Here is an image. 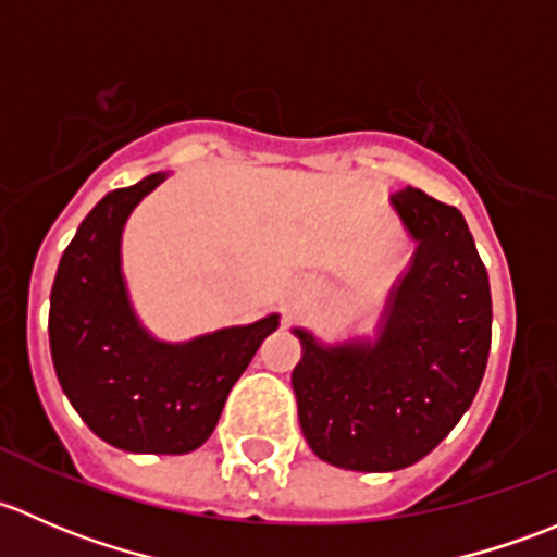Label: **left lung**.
Masks as SVG:
<instances>
[{"mask_svg":"<svg viewBox=\"0 0 557 557\" xmlns=\"http://www.w3.org/2000/svg\"><path fill=\"white\" fill-rule=\"evenodd\" d=\"M418 239L374 345L323 347L307 331L290 383L307 445L350 471L425 458L480 391L491 352V283L463 215L407 185L391 196Z\"/></svg>","mask_w":557,"mask_h":557,"instance_id":"1","label":"left lung"}]
</instances>
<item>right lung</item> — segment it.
<instances>
[{"label": "right lung", "instance_id": "right-lung-1", "mask_svg": "<svg viewBox=\"0 0 557 557\" xmlns=\"http://www.w3.org/2000/svg\"><path fill=\"white\" fill-rule=\"evenodd\" d=\"M164 172L110 190L66 245L50 290V356L55 377L88 429L126 453L183 455L210 440L228 391L277 314L185 345L148 336L121 277L128 212Z\"/></svg>", "mask_w": 557, "mask_h": 557}]
</instances>
